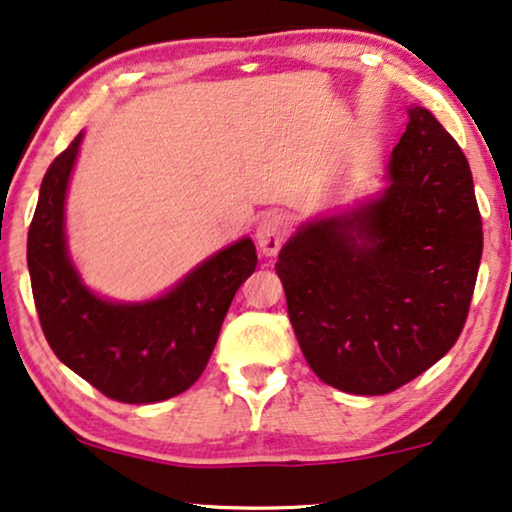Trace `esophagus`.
I'll return each instance as SVG.
<instances>
[{
	"mask_svg": "<svg viewBox=\"0 0 512 512\" xmlns=\"http://www.w3.org/2000/svg\"><path fill=\"white\" fill-rule=\"evenodd\" d=\"M257 246L264 255H276L285 236V220L278 213H266L257 225Z\"/></svg>",
	"mask_w": 512,
	"mask_h": 512,
	"instance_id": "esophagus-1",
	"label": "esophagus"
}]
</instances>
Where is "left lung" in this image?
Returning a JSON list of instances; mask_svg holds the SVG:
<instances>
[{
    "label": "left lung",
    "instance_id": "1",
    "mask_svg": "<svg viewBox=\"0 0 512 512\" xmlns=\"http://www.w3.org/2000/svg\"><path fill=\"white\" fill-rule=\"evenodd\" d=\"M378 199L313 220L276 271L306 362L350 394H390L436 364L462 334L482 257L469 162L422 106Z\"/></svg>",
    "mask_w": 512,
    "mask_h": 512
}]
</instances>
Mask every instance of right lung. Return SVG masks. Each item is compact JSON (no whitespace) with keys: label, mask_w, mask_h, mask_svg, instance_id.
Here are the masks:
<instances>
[{"label":"right lung","mask_w":512,"mask_h":512,"mask_svg":"<svg viewBox=\"0 0 512 512\" xmlns=\"http://www.w3.org/2000/svg\"><path fill=\"white\" fill-rule=\"evenodd\" d=\"M83 132L43 176L27 232V266L43 336L62 364L122 403H155L197 383L236 290L255 271L250 239L236 241L143 304H115L81 283L67 255L64 197Z\"/></svg>","instance_id":"right-lung-1"}]
</instances>
